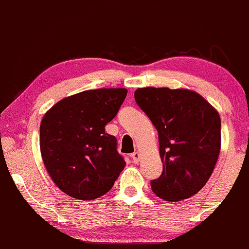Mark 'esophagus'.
<instances>
[{"label": "esophagus", "instance_id": "1", "mask_svg": "<svg viewBox=\"0 0 249 249\" xmlns=\"http://www.w3.org/2000/svg\"><path fill=\"white\" fill-rule=\"evenodd\" d=\"M130 156H131V160H133V162L135 163V164H136V163H139V160H140V153H139V151H135V153L131 154Z\"/></svg>", "mask_w": 249, "mask_h": 249}]
</instances>
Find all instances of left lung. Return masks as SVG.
<instances>
[{"label": "left lung", "instance_id": "obj_1", "mask_svg": "<svg viewBox=\"0 0 249 249\" xmlns=\"http://www.w3.org/2000/svg\"><path fill=\"white\" fill-rule=\"evenodd\" d=\"M134 96L159 131L163 171L150 182L154 194L168 201L196 195L211 177L220 151L218 112L189 89L145 87Z\"/></svg>", "mask_w": 249, "mask_h": 249}]
</instances>
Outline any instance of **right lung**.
I'll return each mask as SVG.
<instances>
[{
    "label": "right lung",
    "instance_id": "right-lung-1",
    "mask_svg": "<svg viewBox=\"0 0 249 249\" xmlns=\"http://www.w3.org/2000/svg\"><path fill=\"white\" fill-rule=\"evenodd\" d=\"M125 95V89L84 90L57 102L44 115L39 128L44 165L70 197H101L124 170L116 137L105 125L115 118Z\"/></svg>",
    "mask_w": 249,
    "mask_h": 249
}]
</instances>
